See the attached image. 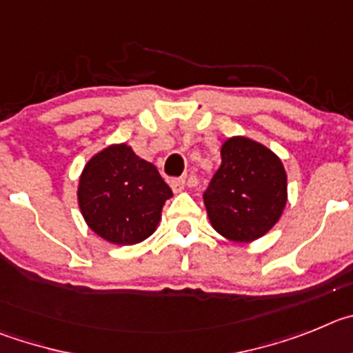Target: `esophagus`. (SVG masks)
Here are the masks:
<instances>
[{
	"label": "esophagus",
	"mask_w": 353,
	"mask_h": 353,
	"mask_svg": "<svg viewBox=\"0 0 353 353\" xmlns=\"http://www.w3.org/2000/svg\"><path fill=\"white\" fill-rule=\"evenodd\" d=\"M170 188H172L174 193H181L184 188H186V179L184 177H179V179L170 181Z\"/></svg>",
	"instance_id": "34e87169"
}]
</instances>
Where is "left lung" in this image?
I'll list each match as a JSON object with an SVG mask.
<instances>
[{"label": "left lung", "instance_id": "left-lung-1", "mask_svg": "<svg viewBox=\"0 0 353 353\" xmlns=\"http://www.w3.org/2000/svg\"><path fill=\"white\" fill-rule=\"evenodd\" d=\"M287 172L260 142L230 137L221 145V165L204 192L209 221L234 243L265 236L287 205Z\"/></svg>", "mask_w": 353, "mask_h": 353}]
</instances>
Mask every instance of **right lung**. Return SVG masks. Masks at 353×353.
<instances>
[{
	"instance_id": "right-lung-1",
	"label": "right lung",
	"mask_w": 353,
	"mask_h": 353,
	"mask_svg": "<svg viewBox=\"0 0 353 353\" xmlns=\"http://www.w3.org/2000/svg\"><path fill=\"white\" fill-rule=\"evenodd\" d=\"M172 196L153 163L126 144L94 154L79 177L77 200L85 223L112 244H137L158 227L165 200Z\"/></svg>"
}]
</instances>
